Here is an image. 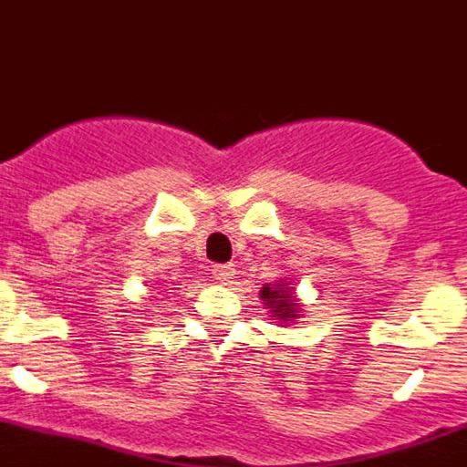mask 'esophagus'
Segmentation results:
<instances>
[{"instance_id":"obj_1","label":"esophagus","mask_w":467,"mask_h":467,"mask_svg":"<svg viewBox=\"0 0 467 467\" xmlns=\"http://www.w3.org/2000/svg\"><path fill=\"white\" fill-rule=\"evenodd\" d=\"M213 277L220 279L222 284H226L231 277H234V264H217V265H213Z\"/></svg>"}]
</instances>
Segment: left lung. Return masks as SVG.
Masks as SVG:
<instances>
[{
  "label": "left lung",
  "mask_w": 467,
  "mask_h": 467,
  "mask_svg": "<svg viewBox=\"0 0 467 467\" xmlns=\"http://www.w3.org/2000/svg\"><path fill=\"white\" fill-rule=\"evenodd\" d=\"M261 297L265 300L264 305H268L270 314L277 317L279 321L286 323L291 321V318L300 317V314H297V303L291 297V286H286V282L275 284V286H264Z\"/></svg>",
  "instance_id": "1"
}]
</instances>
